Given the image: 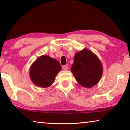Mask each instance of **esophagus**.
Here are the masks:
<instances>
[{"instance_id":"obj_1","label":"esophagus","mask_w":130,"mask_h":130,"mask_svg":"<svg viewBox=\"0 0 130 130\" xmlns=\"http://www.w3.org/2000/svg\"><path fill=\"white\" fill-rule=\"evenodd\" d=\"M62 69H63V70H67V69H68V67H67V65H63V66H62Z\"/></svg>"}]
</instances>
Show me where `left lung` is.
Here are the masks:
<instances>
[{"label": "left lung", "mask_w": 130, "mask_h": 130, "mask_svg": "<svg viewBox=\"0 0 130 130\" xmlns=\"http://www.w3.org/2000/svg\"><path fill=\"white\" fill-rule=\"evenodd\" d=\"M71 71L81 85L91 88L100 81L103 68L95 54L88 49H84L74 56Z\"/></svg>", "instance_id": "8db88e82"}]
</instances>
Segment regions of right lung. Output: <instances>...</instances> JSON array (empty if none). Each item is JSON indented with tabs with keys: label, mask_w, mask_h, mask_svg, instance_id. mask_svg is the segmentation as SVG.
Instances as JSON below:
<instances>
[{
	"label": "right lung",
	"mask_w": 130,
	"mask_h": 130,
	"mask_svg": "<svg viewBox=\"0 0 130 130\" xmlns=\"http://www.w3.org/2000/svg\"><path fill=\"white\" fill-rule=\"evenodd\" d=\"M61 70L58 61L43 55L39 57L31 65L30 77L36 86L45 88L53 84L55 77Z\"/></svg>",
	"instance_id": "obj_1"
}]
</instances>
